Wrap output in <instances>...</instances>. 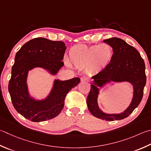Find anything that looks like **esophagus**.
Segmentation results:
<instances>
[{"instance_id": "1", "label": "esophagus", "mask_w": 151, "mask_h": 151, "mask_svg": "<svg viewBox=\"0 0 151 151\" xmlns=\"http://www.w3.org/2000/svg\"><path fill=\"white\" fill-rule=\"evenodd\" d=\"M81 81L82 82H87L88 81V78L87 76H82L81 77Z\"/></svg>"}]
</instances>
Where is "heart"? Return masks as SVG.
I'll return each instance as SVG.
<instances>
[{
    "label": "heart",
    "mask_w": 151,
    "mask_h": 151,
    "mask_svg": "<svg viewBox=\"0 0 151 151\" xmlns=\"http://www.w3.org/2000/svg\"><path fill=\"white\" fill-rule=\"evenodd\" d=\"M113 56V48L108 44L92 46L77 45L72 47L69 52V61L77 68H85L90 74H94L110 63ZM69 65H70L68 63Z\"/></svg>",
    "instance_id": "obj_1"
}]
</instances>
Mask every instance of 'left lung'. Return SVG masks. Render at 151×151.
<instances>
[{"mask_svg":"<svg viewBox=\"0 0 151 151\" xmlns=\"http://www.w3.org/2000/svg\"><path fill=\"white\" fill-rule=\"evenodd\" d=\"M113 50V58L104 69L92 76L93 83L91 84L87 97V105L91 114L107 121L122 120L128 117L138 107L143 96L146 84L145 65L143 59L134 47L119 38L113 37L103 40ZM111 81L130 82L134 86V97L128 109L120 114L108 115L100 110L97 105L99 89L96 85L101 87Z\"/></svg>","mask_w":151,"mask_h":151,"instance_id":"1","label":"left lung"}]
</instances>
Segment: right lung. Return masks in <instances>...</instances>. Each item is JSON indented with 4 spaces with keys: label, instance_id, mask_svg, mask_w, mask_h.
Wrapping results in <instances>:
<instances>
[{
    "label": "right lung",
    "instance_id": "right-lung-1",
    "mask_svg": "<svg viewBox=\"0 0 151 151\" xmlns=\"http://www.w3.org/2000/svg\"><path fill=\"white\" fill-rule=\"evenodd\" d=\"M65 50L62 41L39 37L28 41L16 53L8 91L15 109L25 119L38 122L57 116L64 107L67 94L81 81L78 77L65 81L55 80L46 99L36 101L29 96L27 85L29 70L39 67L55 75L63 66L61 60Z\"/></svg>",
    "mask_w": 151,
    "mask_h": 151
}]
</instances>
